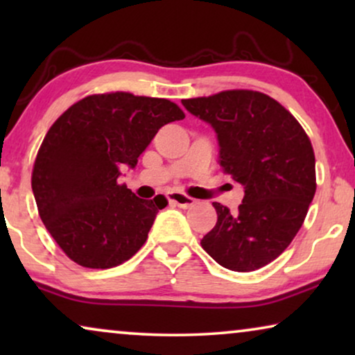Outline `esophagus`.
<instances>
[{"instance_id":"obj_1","label":"esophagus","mask_w":355,"mask_h":355,"mask_svg":"<svg viewBox=\"0 0 355 355\" xmlns=\"http://www.w3.org/2000/svg\"><path fill=\"white\" fill-rule=\"evenodd\" d=\"M169 202H173L174 205L181 207V208H191L196 200H193L192 197L186 196V193H181V192H171L169 193Z\"/></svg>"}]
</instances>
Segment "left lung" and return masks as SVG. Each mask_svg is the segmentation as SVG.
Returning a JSON list of instances; mask_svg holds the SVG:
<instances>
[{
    "instance_id": "1",
    "label": "left lung",
    "mask_w": 355,
    "mask_h": 355,
    "mask_svg": "<svg viewBox=\"0 0 355 355\" xmlns=\"http://www.w3.org/2000/svg\"><path fill=\"white\" fill-rule=\"evenodd\" d=\"M215 129L220 166L244 186L237 213L215 202L218 221L203 250L232 271H254L286 250L313 200L315 155L297 119L271 96L226 90L182 100Z\"/></svg>"
}]
</instances>
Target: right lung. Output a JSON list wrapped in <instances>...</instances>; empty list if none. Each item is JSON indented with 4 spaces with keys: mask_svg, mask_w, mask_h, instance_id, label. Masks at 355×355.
I'll return each instance as SVG.
<instances>
[{
    "mask_svg": "<svg viewBox=\"0 0 355 355\" xmlns=\"http://www.w3.org/2000/svg\"><path fill=\"white\" fill-rule=\"evenodd\" d=\"M184 119L173 101L128 92L90 95L43 139L32 171L38 215L62 252L85 268H113L147 241L163 196L144 200L118 184L158 129Z\"/></svg>",
    "mask_w": 355,
    "mask_h": 355,
    "instance_id": "obj_1",
    "label": "right lung"
}]
</instances>
